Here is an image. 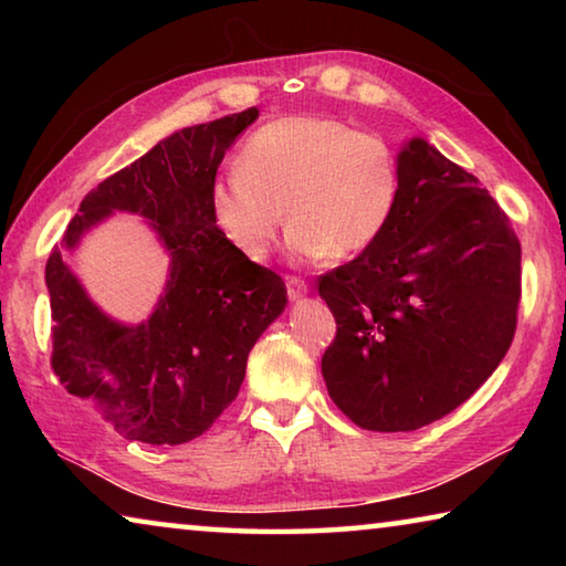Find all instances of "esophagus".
Wrapping results in <instances>:
<instances>
[{"mask_svg": "<svg viewBox=\"0 0 566 566\" xmlns=\"http://www.w3.org/2000/svg\"><path fill=\"white\" fill-rule=\"evenodd\" d=\"M286 294H290L292 302H300L302 296L310 294V284L304 280H296V276H286Z\"/></svg>", "mask_w": 566, "mask_h": 566, "instance_id": "esophagus-1", "label": "esophagus"}]
</instances>
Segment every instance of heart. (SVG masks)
<instances>
[{"mask_svg": "<svg viewBox=\"0 0 566 566\" xmlns=\"http://www.w3.org/2000/svg\"><path fill=\"white\" fill-rule=\"evenodd\" d=\"M399 202L397 151L317 114L266 122L247 139L239 167L209 187L212 224L247 260L270 254L286 214L294 260L361 254L385 237Z\"/></svg>", "mask_w": 566, "mask_h": 566, "instance_id": "obj_1", "label": "heart"}]
</instances>
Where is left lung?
<instances>
[{"label": "left lung", "mask_w": 566, "mask_h": 566, "mask_svg": "<svg viewBox=\"0 0 566 566\" xmlns=\"http://www.w3.org/2000/svg\"><path fill=\"white\" fill-rule=\"evenodd\" d=\"M397 157L385 237L319 280L337 319L322 377L371 432H415L472 397L510 349L522 292L520 239L479 179L421 137Z\"/></svg>", "instance_id": "left-lung-1"}]
</instances>
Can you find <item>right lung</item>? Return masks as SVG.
<instances>
[{
  "instance_id": "1",
  "label": "right lung",
  "mask_w": 566,
  "mask_h": 566,
  "mask_svg": "<svg viewBox=\"0 0 566 566\" xmlns=\"http://www.w3.org/2000/svg\"><path fill=\"white\" fill-rule=\"evenodd\" d=\"M256 117L252 107L169 134L82 199L46 260L54 375L122 437L175 447L207 432L242 387L256 339L284 312L282 276L239 254L209 214L224 151ZM114 211L145 218L170 256L166 290L137 325L109 318L69 264L83 234Z\"/></svg>"
}]
</instances>
